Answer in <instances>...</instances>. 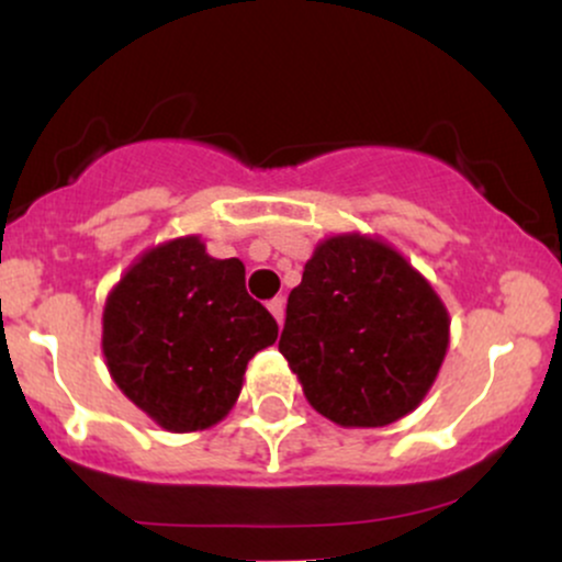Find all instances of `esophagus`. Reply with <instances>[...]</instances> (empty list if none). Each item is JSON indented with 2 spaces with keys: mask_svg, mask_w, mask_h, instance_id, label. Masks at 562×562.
Returning <instances> with one entry per match:
<instances>
[{
  "mask_svg": "<svg viewBox=\"0 0 562 562\" xmlns=\"http://www.w3.org/2000/svg\"><path fill=\"white\" fill-rule=\"evenodd\" d=\"M267 308L272 312V317L277 319V325H282V319H285V301L282 299H272L267 303Z\"/></svg>",
  "mask_w": 562,
  "mask_h": 562,
  "instance_id": "esophagus-1",
  "label": "esophagus"
}]
</instances>
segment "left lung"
Wrapping results in <instances>:
<instances>
[{"label":"left lung","mask_w":562,"mask_h":562,"mask_svg":"<svg viewBox=\"0 0 562 562\" xmlns=\"http://www.w3.org/2000/svg\"><path fill=\"white\" fill-rule=\"evenodd\" d=\"M449 312L378 235L317 243L290 290L280 353L306 402L340 428H383L415 412L449 351Z\"/></svg>","instance_id":"left-lung-1"}]
</instances>
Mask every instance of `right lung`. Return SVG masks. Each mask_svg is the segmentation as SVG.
<instances>
[{
  "label": "right lung",
  "mask_w": 562,
  "mask_h": 562,
  "mask_svg": "<svg viewBox=\"0 0 562 562\" xmlns=\"http://www.w3.org/2000/svg\"><path fill=\"white\" fill-rule=\"evenodd\" d=\"M277 322L245 290L240 259H214L200 235L142 250L102 306V357L121 393L169 434L222 423Z\"/></svg>",
  "instance_id": "add662e5"
}]
</instances>
